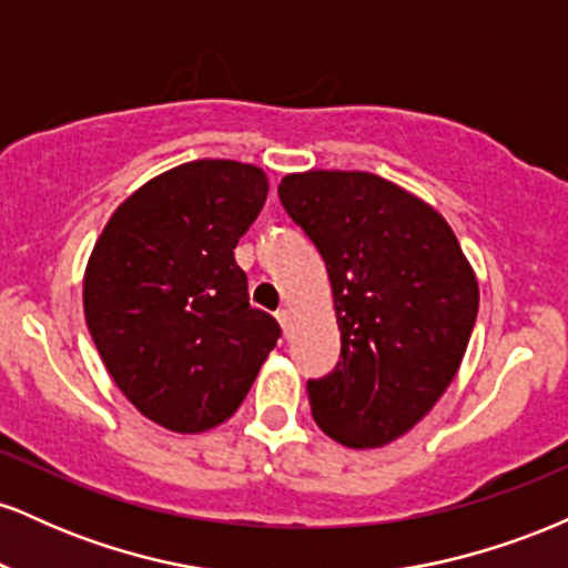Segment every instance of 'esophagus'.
<instances>
[{
	"label": "esophagus",
	"mask_w": 568,
	"mask_h": 568,
	"mask_svg": "<svg viewBox=\"0 0 568 568\" xmlns=\"http://www.w3.org/2000/svg\"><path fill=\"white\" fill-rule=\"evenodd\" d=\"M275 317H277V323L283 325V331H288V325H291V310H285V306H283V310L275 312Z\"/></svg>",
	"instance_id": "esophagus-1"
}]
</instances>
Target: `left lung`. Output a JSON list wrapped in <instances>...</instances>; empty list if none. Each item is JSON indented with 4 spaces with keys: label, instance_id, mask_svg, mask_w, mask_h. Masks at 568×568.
<instances>
[{
    "label": "left lung",
    "instance_id": "8db88e82",
    "mask_svg": "<svg viewBox=\"0 0 568 568\" xmlns=\"http://www.w3.org/2000/svg\"><path fill=\"white\" fill-rule=\"evenodd\" d=\"M280 202L321 251L342 361L306 382L312 416L347 448L406 435L462 366L478 280L448 221L366 171L288 173Z\"/></svg>",
    "mask_w": 568,
    "mask_h": 568
}]
</instances>
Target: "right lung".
Returning a JSON list of instances; mask_svg holds the SVG:
<instances>
[{"label": "right lung", "mask_w": 568, "mask_h": 568, "mask_svg": "<svg viewBox=\"0 0 568 568\" xmlns=\"http://www.w3.org/2000/svg\"><path fill=\"white\" fill-rule=\"evenodd\" d=\"M270 181L234 160H194L135 189L98 234L84 321L122 395L181 435L226 422L275 349L280 325L247 304L237 240Z\"/></svg>", "instance_id": "obj_1"}]
</instances>
